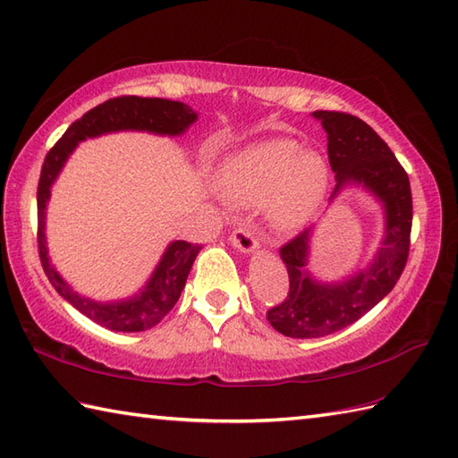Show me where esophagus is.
Masks as SVG:
<instances>
[{"instance_id": "obj_1", "label": "esophagus", "mask_w": 458, "mask_h": 458, "mask_svg": "<svg viewBox=\"0 0 458 458\" xmlns=\"http://www.w3.org/2000/svg\"><path fill=\"white\" fill-rule=\"evenodd\" d=\"M230 244L238 248L244 254H251L258 248V240L254 236V230H251L248 224H242L234 232L230 234Z\"/></svg>"}]
</instances>
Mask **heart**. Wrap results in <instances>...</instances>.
<instances>
[{
	"label": "heart",
	"mask_w": 458,
	"mask_h": 458,
	"mask_svg": "<svg viewBox=\"0 0 458 458\" xmlns=\"http://www.w3.org/2000/svg\"><path fill=\"white\" fill-rule=\"evenodd\" d=\"M220 182L230 200L246 207L266 202L277 230H295L323 204L328 169L318 153L301 151L293 140H267L230 155Z\"/></svg>",
	"instance_id": "1"
}]
</instances>
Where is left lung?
I'll return each instance as SVG.
<instances>
[{
  "label": "left lung",
  "mask_w": 458,
  "mask_h": 458,
  "mask_svg": "<svg viewBox=\"0 0 458 458\" xmlns=\"http://www.w3.org/2000/svg\"><path fill=\"white\" fill-rule=\"evenodd\" d=\"M313 118L327 131L330 169L336 174L333 200L346 184H362L382 202L386 228L372 264L338 284H320L307 269L310 228L279 250L289 274L287 297L267 310L277 333L291 338H318L366 315L382 301L410 256L413 200L410 177L387 143L356 115L317 110Z\"/></svg>",
  "instance_id": "left-lung-1"
}]
</instances>
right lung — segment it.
I'll use <instances>...</instances> for the list:
<instances>
[{"instance_id":"right-lung-1","label":"right lung","mask_w":458,"mask_h":458,"mask_svg":"<svg viewBox=\"0 0 458 458\" xmlns=\"http://www.w3.org/2000/svg\"><path fill=\"white\" fill-rule=\"evenodd\" d=\"M197 118L199 114L182 102L120 96V98H110L96 106L90 112H86L81 120H76L64 131L63 138L55 143V148L47 153L37 189L38 258H41V266L51 285L56 289V293L100 327L118 330V333H141V330L157 325L179 301L184 281L189 277V271L194 264V258L200 251V246L189 244L184 240L171 242L148 284H145L140 293H135L130 299L100 303V301L82 297L66 284L61 274L53 267L51 258H48L45 238V210L48 199H51L53 182L64 167L68 155L84 140L125 130L149 131L157 135H181L191 123L197 122Z\"/></svg>"}]
</instances>
